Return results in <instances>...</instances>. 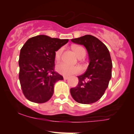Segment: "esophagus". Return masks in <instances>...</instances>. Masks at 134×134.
<instances>
[{
    "instance_id": "obj_1",
    "label": "esophagus",
    "mask_w": 134,
    "mask_h": 134,
    "mask_svg": "<svg viewBox=\"0 0 134 134\" xmlns=\"http://www.w3.org/2000/svg\"><path fill=\"white\" fill-rule=\"evenodd\" d=\"M63 78H64V80H68V79H69V77H68V76H64Z\"/></svg>"
}]
</instances>
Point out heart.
I'll list each match as a JSON object with an SVG mask.
<instances>
[{
  "mask_svg": "<svg viewBox=\"0 0 134 134\" xmlns=\"http://www.w3.org/2000/svg\"><path fill=\"white\" fill-rule=\"evenodd\" d=\"M62 48H60L59 49L56 51L55 53V60H59L61 58L62 55ZM75 53L78 57L81 56L82 54L85 55V51L83 48L81 47H76L74 48ZM57 70L60 74L64 76H70V75L75 74H78L81 72V68L77 66H72V65L68 64L62 62V63L58 64L57 66Z\"/></svg>",
  "mask_w": 134,
  "mask_h": 134,
  "instance_id": "obj_1",
  "label": "heart"
}]
</instances>
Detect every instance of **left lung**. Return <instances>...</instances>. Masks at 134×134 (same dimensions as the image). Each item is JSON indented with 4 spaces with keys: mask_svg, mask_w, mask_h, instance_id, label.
Here are the masks:
<instances>
[{
    "mask_svg": "<svg viewBox=\"0 0 134 134\" xmlns=\"http://www.w3.org/2000/svg\"><path fill=\"white\" fill-rule=\"evenodd\" d=\"M71 41L85 47L90 60L86 72L77 76V85L70 89L71 95L79 103H95L104 95L111 78L113 64L110 53L106 45L93 35H86Z\"/></svg>",
    "mask_w": 134,
    "mask_h": 134,
    "instance_id": "8db88e82",
    "label": "left lung"
}]
</instances>
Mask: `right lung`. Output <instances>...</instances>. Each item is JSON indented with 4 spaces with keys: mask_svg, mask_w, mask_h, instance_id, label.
<instances>
[{
    "mask_svg": "<svg viewBox=\"0 0 134 134\" xmlns=\"http://www.w3.org/2000/svg\"><path fill=\"white\" fill-rule=\"evenodd\" d=\"M68 42V39L41 35L30 38L24 44L19 58V79L28 100L43 103L53 96L55 83L63 80L54 70L55 53Z\"/></svg>",
    "mask_w": 134,
    "mask_h": 134,
    "instance_id": "obj_1",
    "label": "right lung"
}]
</instances>
